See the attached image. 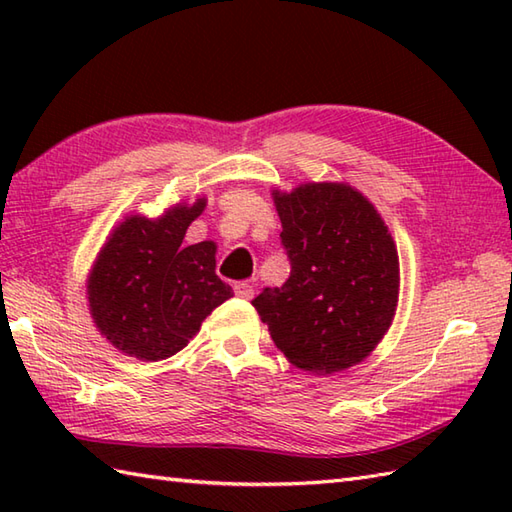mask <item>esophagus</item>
<instances>
[{"label": "esophagus", "instance_id": "obj_1", "mask_svg": "<svg viewBox=\"0 0 512 512\" xmlns=\"http://www.w3.org/2000/svg\"><path fill=\"white\" fill-rule=\"evenodd\" d=\"M233 290H235V295L239 299H253V295H255V288L250 286V284H246V281H237V284L233 286Z\"/></svg>", "mask_w": 512, "mask_h": 512}]
</instances>
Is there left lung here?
I'll use <instances>...</instances> for the list:
<instances>
[{
  "instance_id": "8db88e82",
  "label": "left lung",
  "mask_w": 512,
  "mask_h": 512,
  "mask_svg": "<svg viewBox=\"0 0 512 512\" xmlns=\"http://www.w3.org/2000/svg\"><path fill=\"white\" fill-rule=\"evenodd\" d=\"M290 277L253 306L292 365L332 374L383 339L398 301V253L385 222L347 184L275 193Z\"/></svg>"
}]
</instances>
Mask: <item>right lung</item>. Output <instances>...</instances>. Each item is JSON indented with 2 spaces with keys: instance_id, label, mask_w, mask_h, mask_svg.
I'll return each instance as SVG.
<instances>
[{
  "instance_id": "add662e5",
  "label": "right lung",
  "mask_w": 512,
  "mask_h": 512,
  "mask_svg": "<svg viewBox=\"0 0 512 512\" xmlns=\"http://www.w3.org/2000/svg\"><path fill=\"white\" fill-rule=\"evenodd\" d=\"M204 209L173 206L160 220L134 215L112 233L88 281L96 328L129 356L160 361L187 347L213 308L233 297L215 275V244L184 246Z\"/></svg>"
}]
</instances>
